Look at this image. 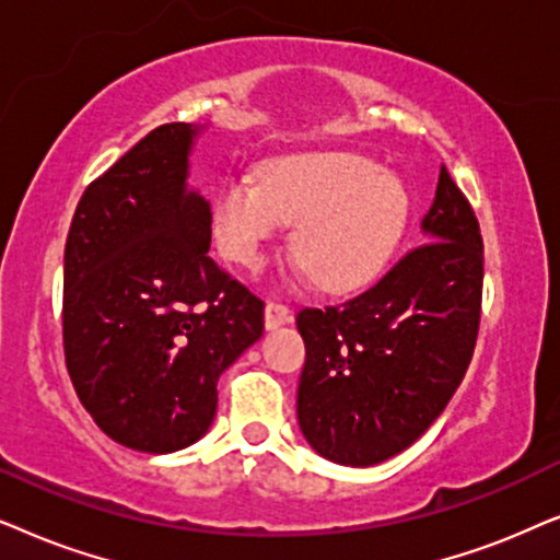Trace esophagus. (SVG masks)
<instances>
[{
    "instance_id": "esophagus-1",
    "label": "esophagus",
    "mask_w": 560,
    "mask_h": 560,
    "mask_svg": "<svg viewBox=\"0 0 560 560\" xmlns=\"http://www.w3.org/2000/svg\"><path fill=\"white\" fill-rule=\"evenodd\" d=\"M264 323H266V330H276V327L292 323V312H289V307H284V304L268 302L264 310Z\"/></svg>"
}]
</instances>
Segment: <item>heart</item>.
I'll return each mask as SVG.
<instances>
[{"label":"heart","mask_w":560,"mask_h":560,"mask_svg":"<svg viewBox=\"0 0 560 560\" xmlns=\"http://www.w3.org/2000/svg\"><path fill=\"white\" fill-rule=\"evenodd\" d=\"M412 199L405 182L346 151L294 153L266 163L260 178L230 176L212 207L218 250L258 268L294 225L296 271L327 292H350L384 271L405 241Z\"/></svg>","instance_id":"b5f03b06"}]
</instances>
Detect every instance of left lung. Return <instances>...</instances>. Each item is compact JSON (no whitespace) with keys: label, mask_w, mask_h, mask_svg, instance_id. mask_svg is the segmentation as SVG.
Returning <instances> with one entry per match:
<instances>
[{"label":"left lung","mask_w":560,"mask_h":560,"mask_svg":"<svg viewBox=\"0 0 560 560\" xmlns=\"http://www.w3.org/2000/svg\"><path fill=\"white\" fill-rule=\"evenodd\" d=\"M420 228L424 245L366 292L296 315L307 348L296 420L304 441L332 464L366 468L409 448L471 363L483 243L445 166Z\"/></svg>","instance_id":"8db88e82"}]
</instances>
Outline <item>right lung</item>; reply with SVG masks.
Listing matches in <instances>:
<instances>
[{"mask_svg":"<svg viewBox=\"0 0 560 560\" xmlns=\"http://www.w3.org/2000/svg\"><path fill=\"white\" fill-rule=\"evenodd\" d=\"M202 130L148 132L89 184L66 241L73 389L102 432L140 453L197 443L222 371L264 335V302L210 258V202L186 182Z\"/></svg>","mask_w":560,"mask_h":560,"instance_id":"1","label":"right lung"}]
</instances>
